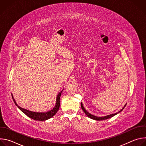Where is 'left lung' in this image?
I'll return each mask as SVG.
<instances>
[{
  "mask_svg": "<svg viewBox=\"0 0 146 146\" xmlns=\"http://www.w3.org/2000/svg\"><path fill=\"white\" fill-rule=\"evenodd\" d=\"M126 105H125L124 106V107L122 108V110H121L118 113H119V112H121L123 109H124V108L126 106ZM81 109H82V110H83V111H84L85 113H86V114L88 117H90V118H92V119H95V120H97V121H102V120H105V119H108V118H111V117H113L114 115H116L117 114H118V113H115V114H110V115H107V116H105V117H96V116H95V115H92V114H91L90 113H89L88 111H86V110L84 109V108L83 107V105H82V103H81Z\"/></svg>",
  "mask_w": 146,
  "mask_h": 146,
  "instance_id": "obj_1",
  "label": "left lung"
}]
</instances>
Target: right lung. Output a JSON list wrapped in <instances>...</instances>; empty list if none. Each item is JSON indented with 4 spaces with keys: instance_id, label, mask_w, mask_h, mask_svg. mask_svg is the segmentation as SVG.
Here are the masks:
<instances>
[{
    "instance_id": "1",
    "label": "right lung",
    "mask_w": 146,
    "mask_h": 146,
    "mask_svg": "<svg viewBox=\"0 0 146 146\" xmlns=\"http://www.w3.org/2000/svg\"><path fill=\"white\" fill-rule=\"evenodd\" d=\"M62 91H60L57 95V98H56V104L55 107L50 111L46 112V113H36V112H33V111H31L29 110H28L27 109L21 108L20 106H19L16 102L15 101L13 95H12V98L13 99L14 102L15 103V105L21 110L25 114H26L28 117H29V118L36 120V121H45L47 120L48 119H50V118L52 117L54 115H55V114L57 113V111H58L59 109V106H60V97L61 95V93H62Z\"/></svg>"
}]
</instances>
